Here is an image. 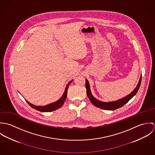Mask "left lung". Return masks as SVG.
Wrapping results in <instances>:
<instances>
[{
	"label": "left lung",
	"mask_w": 155,
	"mask_h": 155,
	"mask_svg": "<svg viewBox=\"0 0 155 155\" xmlns=\"http://www.w3.org/2000/svg\"><path fill=\"white\" fill-rule=\"evenodd\" d=\"M141 76L140 78L138 84L137 86V87L135 88V89L133 91V92L126 96L125 97L120 99L117 101H110V102H103L101 101L98 100L96 99L91 94V90H90V87H89V84L88 81L86 79V84H85V87L87 89V94L89 100L96 107L104 109V110H114L116 109H117L123 106H124L126 103H127L133 97L137 94V91H138V89L140 87L141 85Z\"/></svg>",
	"instance_id": "left-lung-1"
}]
</instances>
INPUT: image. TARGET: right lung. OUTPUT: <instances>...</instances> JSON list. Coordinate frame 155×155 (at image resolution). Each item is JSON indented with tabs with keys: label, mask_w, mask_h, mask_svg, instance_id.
<instances>
[{
	"label": "right lung",
	"mask_w": 155,
	"mask_h": 155,
	"mask_svg": "<svg viewBox=\"0 0 155 155\" xmlns=\"http://www.w3.org/2000/svg\"><path fill=\"white\" fill-rule=\"evenodd\" d=\"M72 81H73V80L70 81L68 82V84L67 85L66 88L65 89L64 92L63 96L61 97V98H60L58 101H55L54 103H51L49 104L46 105V106H35L34 104H32L30 103L27 101H26L29 104V106H30L32 108H33V109H36L37 110L42 111V112H49V111L55 110L59 109L60 107H61L63 105V104L64 103V101H65V100L66 99L67 90H68V86H69L70 84Z\"/></svg>",
	"instance_id": "1"
}]
</instances>
